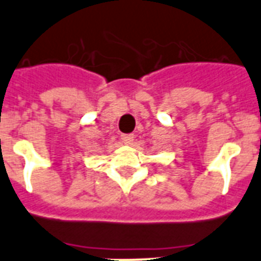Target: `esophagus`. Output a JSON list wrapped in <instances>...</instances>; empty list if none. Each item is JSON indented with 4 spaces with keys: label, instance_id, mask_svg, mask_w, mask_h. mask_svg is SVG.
I'll list each match as a JSON object with an SVG mask.
<instances>
[{
    "label": "esophagus",
    "instance_id": "34e87169",
    "mask_svg": "<svg viewBox=\"0 0 261 261\" xmlns=\"http://www.w3.org/2000/svg\"><path fill=\"white\" fill-rule=\"evenodd\" d=\"M120 139L124 142L126 144H131L134 141V135L133 134H122L120 135Z\"/></svg>",
    "mask_w": 261,
    "mask_h": 261
}]
</instances>
